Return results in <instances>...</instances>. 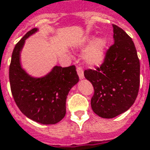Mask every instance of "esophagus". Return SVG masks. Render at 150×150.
Masks as SVG:
<instances>
[{"label":"esophagus","mask_w":150,"mask_h":150,"mask_svg":"<svg viewBox=\"0 0 150 150\" xmlns=\"http://www.w3.org/2000/svg\"><path fill=\"white\" fill-rule=\"evenodd\" d=\"M77 73H78L79 77L80 79H83L84 78V75H83V68L82 67H78L77 68Z\"/></svg>","instance_id":"esophagus-1"}]
</instances>
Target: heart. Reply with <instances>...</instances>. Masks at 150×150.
<instances>
[{
	"instance_id": "heart-1",
	"label": "heart",
	"mask_w": 150,
	"mask_h": 150,
	"mask_svg": "<svg viewBox=\"0 0 150 150\" xmlns=\"http://www.w3.org/2000/svg\"><path fill=\"white\" fill-rule=\"evenodd\" d=\"M93 37H86L82 41L81 46L91 42ZM107 47V40L104 38H98L89 45L83 54V59L90 66L100 65L105 59V50Z\"/></svg>"
}]
</instances>
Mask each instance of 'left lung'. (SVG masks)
Here are the masks:
<instances>
[{"label": "left lung", "instance_id": "1", "mask_svg": "<svg viewBox=\"0 0 150 150\" xmlns=\"http://www.w3.org/2000/svg\"><path fill=\"white\" fill-rule=\"evenodd\" d=\"M114 44L109 47L104 62L96 70L84 71L91 83L94 95L91 108L102 118H113L129 110L135 102L140 85V61L131 38L112 25Z\"/></svg>", "mask_w": 150, "mask_h": 150}]
</instances>
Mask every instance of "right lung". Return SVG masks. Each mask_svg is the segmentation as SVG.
<instances>
[{"instance_id":"right-lung-1","label":"right lung","mask_w":150,"mask_h":150,"mask_svg":"<svg viewBox=\"0 0 150 150\" xmlns=\"http://www.w3.org/2000/svg\"><path fill=\"white\" fill-rule=\"evenodd\" d=\"M38 30L27 32L15 46L9 66V83L16 104L25 116L42 125H54L66 115L70 90L79 82L74 65L55 66L42 77H33L22 68L21 52L28 38Z\"/></svg>"}]
</instances>
